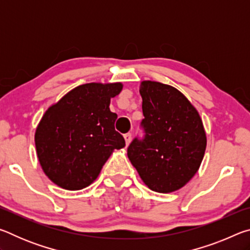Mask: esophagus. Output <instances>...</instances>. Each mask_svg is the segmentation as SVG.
<instances>
[{
  "label": "esophagus",
  "instance_id": "1",
  "mask_svg": "<svg viewBox=\"0 0 250 250\" xmlns=\"http://www.w3.org/2000/svg\"><path fill=\"white\" fill-rule=\"evenodd\" d=\"M124 137H125V145L129 146V143L131 141V138H132V135H131V133H125Z\"/></svg>",
  "mask_w": 250,
  "mask_h": 250
}]
</instances>
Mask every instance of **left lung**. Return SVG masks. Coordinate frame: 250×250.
Listing matches in <instances>:
<instances>
[{
    "label": "left lung",
    "mask_w": 250,
    "mask_h": 250,
    "mask_svg": "<svg viewBox=\"0 0 250 250\" xmlns=\"http://www.w3.org/2000/svg\"><path fill=\"white\" fill-rule=\"evenodd\" d=\"M140 95L146 134L130 143L128 158L152 191H177L195 175L204 158L202 119L188 99L168 84L145 80Z\"/></svg>",
    "instance_id": "obj_1"
}]
</instances>
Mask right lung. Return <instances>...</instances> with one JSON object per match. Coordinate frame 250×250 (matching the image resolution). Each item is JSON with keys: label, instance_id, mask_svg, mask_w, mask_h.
I'll return each mask as SVG.
<instances>
[{"label": "right lung", "instance_id": "obj_1", "mask_svg": "<svg viewBox=\"0 0 250 250\" xmlns=\"http://www.w3.org/2000/svg\"><path fill=\"white\" fill-rule=\"evenodd\" d=\"M121 83L80 84L46 110L35 132L41 167L59 188L78 191L89 186L113 150L125 147L116 131L110 99Z\"/></svg>", "mask_w": 250, "mask_h": 250}]
</instances>
